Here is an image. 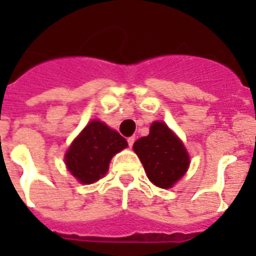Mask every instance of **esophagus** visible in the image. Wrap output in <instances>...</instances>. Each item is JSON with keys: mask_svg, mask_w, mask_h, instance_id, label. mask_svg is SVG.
I'll use <instances>...</instances> for the list:
<instances>
[{"mask_svg": "<svg viewBox=\"0 0 256 256\" xmlns=\"http://www.w3.org/2000/svg\"><path fill=\"white\" fill-rule=\"evenodd\" d=\"M134 142H136V138H134V136H130V138L128 140V146H130V148H132Z\"/></svg>", "mask_w": 256, "mask_h": 256, "instance_id": "esophagus-1", "label": "esophagus"}]
</instances>
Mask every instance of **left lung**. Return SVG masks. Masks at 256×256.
<instances>
[{"label":"left lung","mask_w":256,"mask_h":256,"mask_svg":"<svg viewBox=\"0 0 256 256\" xmlns=\"http://www.w3.org/2000/svg\"><path fill=\"white\" fill-rule=\"evenodd\" d=\"M132 148L140 156L148 179L162 188H170L184 175L190 164L183 144L164 122H154L150 134L140 138Z\"/></svg>","instance_id":"1"}]
</instances>
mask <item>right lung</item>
I'll return each mask as SVG.
<instances>
[{
  "instance_id": "right-lung-1",
  "label": "right lung",
  "mask_w": 256,
  "mask_h": 256,
  "mask_svg": "<svg viewBox=\"0 0 256 256\" xmlns=\"http://www.w3.org/2000/svg\"><path fill=\"white\" fill-rule=\"evenodd\" d=\"M124 148L128 142L120 132L92 120L66 152V166L80 182L90 184L108 172L112 156Z\"/></svg>"
}]
</instances>
